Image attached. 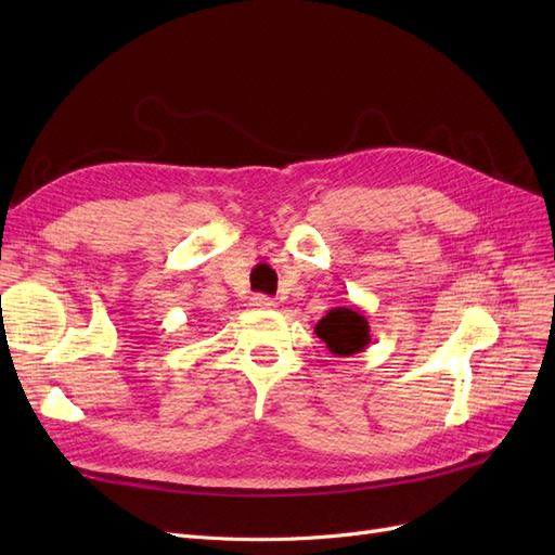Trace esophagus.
I'll return each mask as SVG.
<instances>
[{
    "instance_id": "34e87169",
    "label": "esophagus",
    "mask_w": 555,
    "mask_h": 555,
    "mask_svg": "<svg viewBox=\"0 0 555 555\" xmlns=\"http://www.w3.org/2000/svg\"><path fill=\"white\" fill-rule=\"evenodd\" d=\"M251 306L259 308V310H271L275 308V300L271 296H263V294H257L255 298H251Z\"/></svg>"
}]
</instances>
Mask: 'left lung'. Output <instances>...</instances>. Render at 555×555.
Returning a JSON list of instances; mask_svg holds the SVG:
<instances>
[{
	"label": "left lung",
	"mask_w": 555,
	"mask_h": 555,
	"mask_svg": "<svg viewBox=\"0 0 555 555\" xmlns=\"http://www.w3.org/2000/svg\"><path fill=\"white\" fill-rule=\"evenodd\" d=\"M317 338L326 343V349L335 357H354L371 345V324L359 306L333 308L314 326Z\"/></svg>",
	"instance_id": "8db88e82"
}]
</instances>
